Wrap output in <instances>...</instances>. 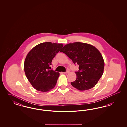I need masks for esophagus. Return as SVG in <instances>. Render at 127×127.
I'll use <instances>...</instances> for the list:
<instances>
[{
  "mask_svg": "<svg viewBox=\"0 0 127 127\" xmlns=\"http://www.w3.org/2000/svg\"><path fill=\"white\" fill-rule=\"evenodd\" d=\"M70 72V70L69 69H67V70H66V72H64V74H66V73H69Z\"/></svg>",
  "mask_w": 127,
  "mask_h": 127,
  "instance_id": "esophagus-1",
  "label": "esophagus"
}]
</instances>
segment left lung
Listing matches in <instances>:
<instances>
[{
    "instance_id": "8db88e82",
    "label": "left lung",
    "mask_w": 127,
    "mask_h": 127,
    "mask_svg": "<svg viewBox=\"0 0 127 127\" xmlns=\"http://www.w3.org/2000/svg\"><path fill=\"white\" fill-rule=\"evenodd\" d=\"M79 66L76 71L77 79L71 82L79 91L88 90L94 87L102 77L104 61L99 50L94 46L84 43L75 42L65 45L61 51Z\"/></svg>"
}]
</instances>
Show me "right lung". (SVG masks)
I'll use <instances>...</instances> for the list:
<instances>
[{"label": "right lung", "mask_w": 127, "mask_h": 127, "mask_svg": "<svg viewBox=\"0 0 127 127\" xmlns=\"http://www.w3.org/2000/svg\"><path fill=\"white\" fill-rule=\"evenodd\" d=\"M63 46L62 44L42 43L32 48L27 55L25 73L30 84L37 91L47 92L55 86L60 74L50 70V65Z\"/></svg>", "instance_id": "right-lung-1"}]
</instances>
